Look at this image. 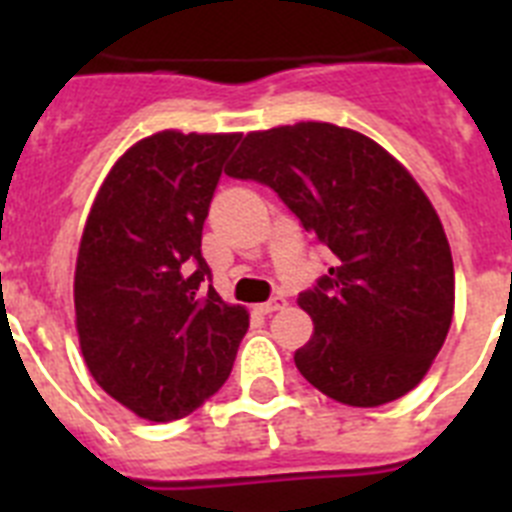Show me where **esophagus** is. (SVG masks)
Returning <instances> with one entry per match:
<instances>
[{
    "instance_id": "esophagus-1",
    "label": "esophagus",
    "mask_w": 512,
    "mask_h": 512,
    "mask_svg": "<svg viewBox=\"0 0 512 512\" xmlns=\"http://www.w3.org/2000/svg\"><path fill=\"white\" fill-rule=\"evenodd\" d=\"M284 307V297H271L269 302H264V305H259V312H264V315H271V312H277Z\"/></svg>"
}]
</instances>
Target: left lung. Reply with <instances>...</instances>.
<instances>
[{
    "mask_svg": "<svg viewBox=\"0 0 512 512\" xmlns=\"http://www.w3.org/2000/svg\"><path fill=\"white\" fill-rule=\"evenodd\" d=\"M225 174L274 189L333 253L297 300L315 325L295 351L302 377L354 408L413 390L454 315L449 241L413 176L374 140L330 122L248 133Z\"/></svg>",
    "mask_w": 512,
    "mask_h": 512,
    "instance_id": "1",
    "label": "left lung"
}]
</instances>
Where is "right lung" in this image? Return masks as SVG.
<instances>
[{
    "mask_svg": "<svg viewBox=\"0 0 512 512\" xmlns=\"http://www.w3.org/2000/svg\"><path fill=\"white\" fill-rule=\"evenodd\" d=\"M241 135L164 130L112 166L74 277L81 354L97 384L153 423L197 410L230 377L248 312L225 305L202 228Z\"/></svg>",
    "mask_w": 512,
    "mask_h": 512,
    "instance_id": "add662e5",
    "label": "right lung"
}]
</instances>
